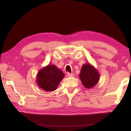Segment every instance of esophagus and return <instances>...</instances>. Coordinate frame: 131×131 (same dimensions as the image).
<instances>
[{"mask_svg": "<svg viewBox=\"0 0 131 131\" xmlns=\"http://www.w3.org/2000/svg\"><path fill=\"white\" fill-rule=\"evenodd\" d=\"M74 74L73 73H67V76L68 77H74Z\"/></svg>", "mask_w": 131, "mask_h": 131, "instance_id": "34e87169", "label": "esophagus"}]
</instances>
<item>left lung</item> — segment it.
<instances>
[{
  "mask_svg": "<svg viewBox=\"0 0 131 131\" xmlns=\"http://www.w3.org/2000/svg\"><path fill=\"white\" fill-rule=\"evenodd\" d=\"M79 76L83 85L88 88H92L96 85L99 79L97 71L89 63L82 66Z\"/></svg>",
  "mask_w": 131,
  "mask_h": 131,
  "instance_id": "obj_1",
  "label": "left lung"
}]
</instances>
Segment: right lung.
<instances>
[{
    "mask_svg": "<svg viewBox=\"0 0 131 131\" xmlns=\"http://www.w3.org/2000/svg\"><path fill=\"white\" fill-rule=\"evenodd\" d=\"M65 74L56 66L48 65L39 72L37 83L39 87L47 91H53L57 89Z\"/></svg>",
    "mask_w": 131,
    "mask_h": 131,
    "instance_id": "1",
    "label": "right lung"
}]
</instances>
